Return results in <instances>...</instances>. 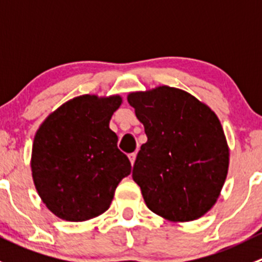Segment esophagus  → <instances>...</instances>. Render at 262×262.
Listing matches in <instances>:
<instances>
[{"label":"esophagus","instance_id":"34e87169","mask_svg":"<svg viewBox=\"0 0 262 262\" xmlns=\"http://www.w3.org/2000/svg\"><path fill=\"white\" fill-rule=\"evenodd\" d=\"M128 157H129V161H130L132 166H133V165H134V162H136V157H137V155H136V153H130V155H129Z\"/></svg>","mask_w":262,"mask_h":262}]
</instances>
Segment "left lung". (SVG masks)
Instances as JSON below:
<instances>
[{"label":"left lung","mask_w":262,"mask_h":262,"mask_svg":"<svg viewBox=\"0 0 262 262\" xmlns=\"http://www.w3.org/2000/svg\"><path fill=\"white\" fill-rule=\"evenodd\" d=\"M147 142L133 166L146 205L170 222L209 212L221 195L229 148L215 113L184 90L157 86L128 95Z\"/></svg>","instance_id":"obj_1"}]
</instances>
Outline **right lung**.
<instances>
[{
	"label": "right lung",
	"instance_id": "obj_1",
	"mask_svg": "<svg viewBox=\"0 0 262 262\" xmlns=\"http://www.w3.org/2000/svg\"><path fill=\"white\" fill-rule=\"evenodd\" d=\"M120 95H82L50 113L34 137L31 175L39 196L58 218L84 222L109 209L130 173L110 119Z\"/></svg>",
	"mask_w": 262,
	"mask_h": 262
}]
</instances>
